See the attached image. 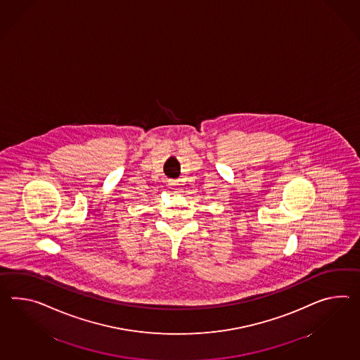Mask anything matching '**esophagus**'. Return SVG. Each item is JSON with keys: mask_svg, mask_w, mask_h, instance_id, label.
<instances>
[{"mask_svg": "<svg viewBox=\"0 0 360 360\" xmlns=\"http://www.w3.org/2000/svg\"><path fill=\"white\" fill-rule=\"evenodd\" d=\"M169 184L172 186V188H173V190H176V193L179 191V184H178L176 181H173V179H172V181H169Z\"/></svg>", "mask_w": 360, "mask_h": 360, "instance_id": "34e87169", "label": "esophagus"}]
</instances>
